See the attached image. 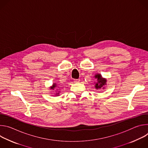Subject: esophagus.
Masks as SVG:
<instances>
[{
  "label": "esophagus",
  "mask_w": 148,
  "mask_h": 148,
  "mask_svg": "<svg viewBox=\"0 0 148 148\" xmlns=\"http://www.w3.org/2000/svg\"><path fill=\"white\" fill-rule=\"evenodd\" d=\"M80 81V79H75L74 80V82H79Z\"/></svg>",
  "instance_id": "obj_1"
}]
</instances>
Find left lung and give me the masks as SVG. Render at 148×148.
I'll return each instance as SVG.
<instances>
[{
    "instance_id": "8db88e82",
    "label": "left lung",
    "mask_w": 148,
    "mask_h": 148,
    "mask_svg": "<svg viewBox=\"0 0 148 148\" xmlns=\"http://www.w3.org/2000/svg\"><path fill=\"white\" fill-rule=\"evenodd\" d=\"M95 78H97V82L95 84V88L96 89H101V88H103V86L105 85H106V82L107 80L103 78L102 76L100 74H97L95 76Z\"/></svg>"
}]
</instances>
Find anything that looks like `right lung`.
Listing matches in <instances>:
<instances>
[{
	"mask_svg": "<svg viewBox=\"0 0 148 148\" xmlns=\"http://www.w3.org/2000/svg\"><path fill=\"white\" fill-rule=\"evenodd\" d=\"M56 87H57V86H56V84H53V87H51V89H54V88H55V89H56V88L57 89V88H56Z\"/></svg>",
	"mask_w": 148,
	"mask_h": 148,
	"instance_id": "add662e5",
	"label": "right lung"
}]
</instances>
